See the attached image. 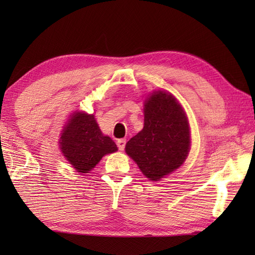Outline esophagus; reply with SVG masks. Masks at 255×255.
<instances>
[{
    "instance_id": "1",
    "label": "esophagus",
    "mask_w": 255,
    "mask_h": 255,
    "mask_svg": "<svg viewBox=\"0 0 255 255\" xmlns=\"http://www.w3.org/2000/svg\"><path fill=\"white\" fill-rule=\"evenodd\" d=\"M125 145H126V140L125 139H118L117 140V147L119 150H124L125 149Z\"/></svg>"
}]
</instances>
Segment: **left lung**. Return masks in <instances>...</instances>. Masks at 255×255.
I'll return each instance as SVG.
<instances>
[{"label":"left lung","instance_id":"8db88e82","mask_svg":"<svg viewBox=\"0 0 255 255\" xmlns=\"http://www.w3.org/2000/svg\"><path fill=\"white\" fill-rule=\"evenodd\" d=\"M142 130L126 143V153L151 181L178 169L191 148L189 125L180 103L166 91H154L144 101Z\"/></svg>","mask_w":255,"mask_h":255}]
</instances>
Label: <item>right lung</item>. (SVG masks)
<instances>
[{
	"label": "right lung",
	"mask_w": 255,
	"mask_h": 255,
	"mask_svg": "<svg viewBox=\"0 0 255 255\" xmlns=\"http://www.w3.org/2000/svg\"><path fill=\"white\" fill-rule=\"evenodd\" d=\"M59 143L64 158L80 173H89L105 154L118 150L116 143L103 134L93 114L78 111L63 127Z\"/></svg>",
	"instance_id": "1"
}]
</instances>
